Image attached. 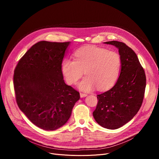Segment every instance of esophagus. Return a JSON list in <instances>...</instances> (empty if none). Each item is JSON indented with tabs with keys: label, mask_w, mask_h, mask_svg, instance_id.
I'll return each mask as SVG.
<instances>
[{
	"label": "esophagus",
	"mask_w": 159,
	"mask_h": 159,
	"mask_svg": "<svg viewBox=\"0 0 159 159\" xmlns=\"http://www.w3.org/2000/svg\"><path fill=\"white\" fill-rule=\"evenodd\" d=\"M80 97H81V98H83V97H86V96H87V94L80 93Z\"/></svg>",
	"instance_id": "34e87169"
}]
</instances>
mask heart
<instances>
[{"label":"heart","mask_w":159,"mask_h":159,"mask_svg":"<svg viewBox=\"0 0 159 159\" xmlns=\"http://www.w3.org/2000/svg\"><path fill=\"white\" fill-rule=\"evenodd\" d=\"M120 68L119 53L95 46L78 49L75 59L65 58L61 64L62 73L68 84H76L84 73L87 75L79 84L84 91L110 89L117 81Z\"/></svg>","instance_id":"obj_1"}]
</instances>
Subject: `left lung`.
Masks as SVG:
<instances>
[{"instance_id": "1", "label": "left lung", "mask_w": 159, "mask_h": 159, "mask_svg": "<svg viewBox=\"0 0 159 159\" xmlns=\"http://www.w3.org/2000/svg\"><path fill=\"white\" fill-rule=\"evenodd\" d=\"M104 43L119 49L121 70L115 86L97 95L98 103L93 115L102 127L115 129L131 120L140 110L144 97L146 78L138 57L131 48L119 41Z\"/></svg>"}]
</instances>
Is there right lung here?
Instances as JSON below:
<instances>
[{
  "mask_svg": "<svg viewBox=\"0 0 159 159\" xmlns=\"http://www.w3.org/2000/svg\"><path fill=\"white\" fill-rule=\"evenodd\" d=\"M70 44L39 42L23 55L14 71L19 107L33 124L44 130H55L64 125L80 98L79 91L66 84L61 71Z\"/></svg>",
  "mask_w": 159,
  "mask_h": 159,
  "instance_id": "right-lung-1",
  "label": "right lung"
}]
</instances>
